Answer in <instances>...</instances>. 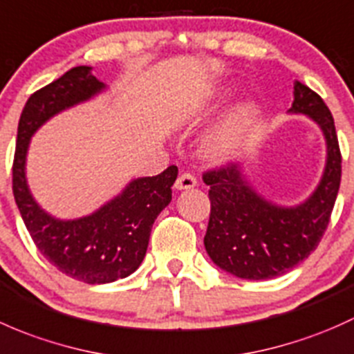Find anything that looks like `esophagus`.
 <instances>
[{"instance_id": "34e87169", "label": "esophagus", "mask_w": 354, "mask_h": 354, "mask_svg": "<svg viewBox=\"0 0 354 354\" xmlns=\"http://www.w3.org/2000/svg\"><path fill=\"white\" fill-rule=\"evenodd\" d=\"M196 185H198V180H196L194 176H191V174H180L174 187H176L177 191H187V189L196 187Z\"/></svg>"}]
</instances>
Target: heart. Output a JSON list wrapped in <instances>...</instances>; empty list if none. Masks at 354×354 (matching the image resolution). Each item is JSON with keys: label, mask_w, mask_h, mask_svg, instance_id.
Returning <instances> with one entry per match:
<instances>
[{"label": "heart", "mask_w": 354, "mask_h": 354, "mask_svg": "<svg viewBox=\"0 0 354 354\" xmlns=\"http://www.w3.org/2000/svg\"><path fill=\"white\" fill-rule=\"evenodd\" d=\"M199 114H201V107L189 109L184 114V122H194L196 119H199ZM254 115H256V107L250 104H242L233 109L232 112H228L220 124L213 127L211 133L203 140L201 151L204 156L211 160L227 158L240 143L243 133L252 122Z\"/></svg>", "instance_id": "heart-1"}]
</instances>
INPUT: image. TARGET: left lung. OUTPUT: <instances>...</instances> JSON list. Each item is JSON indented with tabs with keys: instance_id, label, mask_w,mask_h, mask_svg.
Here are the masks:
<instances>
[{
	"instance_id": "8db88e82",
	"label": "left lung",
	"mask_w": 354,
	"mask_h": 354,
	"mask_svg": "<svg viewBox=\"0 0 354 354\" xmlns=\"http://www.w3.org/2000/svg\"><path fill=\"white\" fill-rule=\"evenodd\" d=\"M290 114H304L320 127L327 156L315 191L297 206H279L250 185L240 163L209 170L211 214L204 247L211 261L242 279H271L300 264L317 249L341 184V151L334 119L324 100L300 82L293 83Z\"/></svg>"
}]
</instances>
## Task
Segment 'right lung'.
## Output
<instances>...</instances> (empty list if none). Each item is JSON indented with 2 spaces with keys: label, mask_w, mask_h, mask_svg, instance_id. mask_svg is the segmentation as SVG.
<instances>
[{
  "label": "right lung",
  "mask_w": 354,
  "mask_h": 354,
  "mask_svg": "<svg viewBox=\"0 0 354 354\" xmlns=\"http://www.w3.org/2000/svg\"><path fill=\"white\" fill-rule=\"evenodd\" d=\"M105 90L90 66H76L32 93L18 121L13 160V196L41 254L61 272L88 285L133 274L143 262L156 216L172 201L177 167L153 177L133 178L121 194L88 216L59 220L39 206L27 184L25 163L35 131L66 109Z\"/></svg>",
  "instance_id": "1"
}]
</instances>
